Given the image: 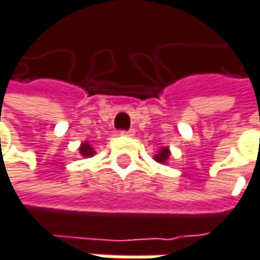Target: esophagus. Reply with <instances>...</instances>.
<instances>
[{
  "instance_id": "1",
  "label": "esophagus",
  "mask_w": 260,
  "mask_h": 260,
  "mask_svg": "<svg viewBox=\"0 0 260 260\" xmlns=\"http://www.w3.org/2000/svg\"><path fill=\"white\" fill-rule=\"evenodd\" d=\"M121 135H122V136H127V138H133V136H135V130H133V128H130V130H127V132L122 130Z\"/></svg>"
}]
</instances>
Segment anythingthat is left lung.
I'll list each match as a JSON object with an SVG mask.
<instances>
[{
	"label": "left lung",
	"mask_w": 260,
	"mask_h": 260,
	"mask_svg": "<svg viewBox=\"0 0 260 260\" xmlns=\"http://www.w3.org/2000/svg\"><path fill=\"white\" fill-rule=\"evenodd\" d=\"M169 157H171V149H169V146H161V148L158 149V152L154 155V160H155L157 163L166 165V163L169 161Z\"/></svg>",
	"instance_id": "left-lung-1"
}]
</instances>
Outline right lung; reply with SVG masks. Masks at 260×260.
I'll use <instances>...</instances> for the list:
<instances>
[{
    "label": "right lung",
    "instance_id": "obj_1",
    "mask_svg": "<svg viewBox=\"0 0 260 260\" xmlns=\"http://www.w3.org/2000/svg\"><path fill=\"white\" fill-rule=\"evenodd\" d=\"M79 152H81V155L83 158H88V157H92V155L95 154V149L91 146V144H89L88 141H85V142H82L81 146H79Z\"/></svg>",
    "mask_w": 260,
    "mask_h": 260
}]
</instances>
